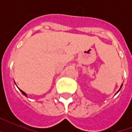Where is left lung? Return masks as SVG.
<instances>
[{"label":"left lung","mask_w":132,"mask_h":132,"mask_svg":"<svg viewBox=\"0 0 132 132\" xmlns=\"http://www.w3.org/2000/svg\"><path fill=\"white\" fill-rule=\"evenodd\" d=\"M122 86H123V84L121 85V88H120V89H119V91H118V92H117V93H116V94H117V93H118V92H119V91H120V90H121V88H122Z\"/></svg>","instance_id":"1"}]
</instances>
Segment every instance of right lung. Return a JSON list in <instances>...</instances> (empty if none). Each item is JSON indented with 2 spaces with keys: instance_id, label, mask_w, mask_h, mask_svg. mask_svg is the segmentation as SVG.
<instances>
[{
  "instance_id": "obj_1",
  "label": "right lung",
  "mask_w": 132,
  "mask_h": 132,
  "mask_svg": "<svg viewBox=\"0 0 132 132\" xmlns=\"http://www.w3.org/2000/svg\"><path fill=\"white\" fill-rule=\"evenodd\" d=\"M19 90H20V89H19ZM20 92H21L22 93V94H23L24 95V96H27V94H26V93H25V92H23L22 90H20Z\"/></svg>"
}]
</instances>
